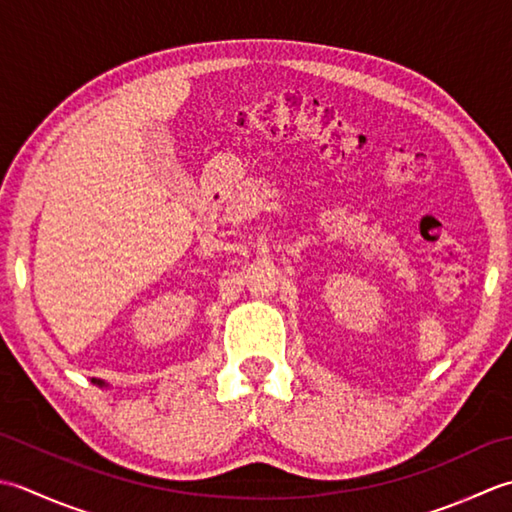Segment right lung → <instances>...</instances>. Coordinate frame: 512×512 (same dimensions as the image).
<instances>
[{
    "label": "right lung",
    "mask_w": 512,
    "mask_h": 512,
    "mask_svg": "<svg viewBox=\"0 0 512 512\" xmlns=\"http://www.w3.org/2000/svg\"><path fill=\"white\" fill-rule=\"evenodd\" d=\"M92 384H97V387H108V382L106 380H99V378H92Z\"/></svg>",
    "instance_id": "obj_1"
}]
</instances>
